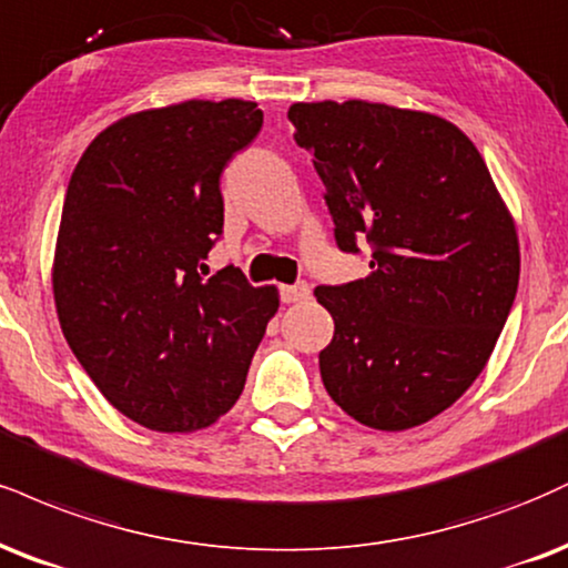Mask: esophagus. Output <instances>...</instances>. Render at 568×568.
I'll return each instance as SVG.
<instances>
[{
  "mask_svg": "<svg viewBox=\"0 0 568 568\" xmlns=\"http://www.w3.org/2000/svg\"><path fill=\"white\" fill-rule=\"evenodd\" d=\"M312 296L310 285L306 283H296V285H283L280 288V298H283L285 304H298V302H306V298Z\"/></svg>",
  "mask_w": 568,
  "mask_h": 568,
  "instance_id": "34e87169",
  "label": "esophagus"
}]
</instances>
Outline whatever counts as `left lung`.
<instances>
[{"mask_svg": "<svg viewBox=\"0 0 568 568\" xmlns=\"http://www.w3.org/2000/svg\"><path fill=\"white\" fill-rule=\"evenodd\" d=\"M341 251L371 275L320 285L336 331L320 352L331 399L378 432L453 407L487 367L514 306L516 222L474 142L442 115L367 100L293 102Z\"/></svg>", "mask_w": 568, "mask_h": 568, "instance_id": "obj_1", "label": "left lung"}]
</instances>
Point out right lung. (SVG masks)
<instances>
[{"label": "right lung", "instance_id": "obj_1", "mask_svg": "<svg viewBox=\"0 0 568 568\" xmlns=\"http://www.w3.org/2000/svg\"><path fill=\"white\" fill-rule=\"evenodd\" d=\"M262 119L235 98L129 113L68 182L52 262L60 327L102 396L150 432L222 418L280 306L275 285L203 264L224 224L219 176Z\"/></svg>", "mask_w": 568, "mask_h": 568}]
</instances>
